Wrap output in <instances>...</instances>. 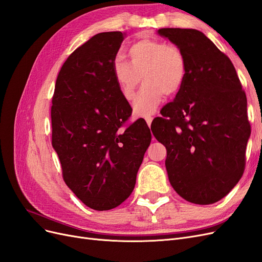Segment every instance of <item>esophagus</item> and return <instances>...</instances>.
I'll list each match as a JSON object with an SVG mask.
<instances>
[{
	"label": "esophagus",
	"instance_id": "1",
	"mask_svg": "<svg viewBox=\"0 0 262 262\" xmlns=\"http://www.w3.org/2000/svg\"><path fill=\"white\" fill-rule=\"evenodd\" d=\"M153 119H154V117L147 116V117H145V121H146V123H147L148 125H150V123H152V121H153Z\"/></svg>",
	"mask_w": 262,
	"mask_h": 262
}]
</instances>
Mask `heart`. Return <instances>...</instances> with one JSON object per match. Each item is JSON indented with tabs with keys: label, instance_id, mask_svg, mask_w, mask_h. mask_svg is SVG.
Masks as SVG:
<instances>
[{
	"label": "heart",
	"instance_id": "heart-1",
	"mask_svg": "<svg viewBox=\"0 0 262 262\" xmlns=\"http://www.w3.org/2000/svg\"><path fill=\"white\" fill-rule=\"evenodd\" d=\"M131 63L121 55L114 60V75L126 100H133L143 80L145 85L134 102L137 116L152 115L166 96L176 95L187 76V58L178 46L160 39L143 38L129 47Z\"/></svg>",
	"mask_w": 262,
	"mask_h": 262
}]
</instances>
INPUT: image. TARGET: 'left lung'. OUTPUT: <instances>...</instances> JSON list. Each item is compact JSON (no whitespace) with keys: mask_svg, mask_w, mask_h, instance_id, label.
Here are the masks:
<instances>
[{"mask_svg":"<svg viewBox=\"0 0 262 262\" xmlns=\"http://www.w3.org/2000/svg\"><path fill=\"white\" fill-rule=\"evenodd\" d=\"M184 51L187 76L152 126L167 149L175 191L195 204L220 201L242 178L250 136L247 97L232 61L195 29L161 28Z\"/></svg>","mask_w":262,"mask_h":262,"instance_id":"1","label":"left lung"}]
</instances>
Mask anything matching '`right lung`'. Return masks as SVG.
<instances>
[{
    "label": "right lung",
    "mask_w": 262,
    "mask_h": 262,
    "mask_svg": "<svg viewBox=\"0 0 262 262\" xmlns=\"http://www.w3.org/2000/svg\"><path fill=\"white\" fill-rule=\"evenodd\" d=\"M124 37L100 33L75 49L63 63L52 97V146L63 180L96 211L128 199L152 139L142 119L126 124L132 108L113 68Z\"/></svg>",
    "instance_id": "right-lung-1"
}]
</instances>
